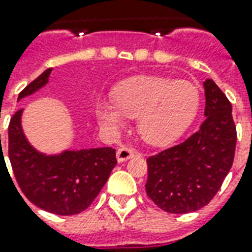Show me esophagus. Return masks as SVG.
<instances>
[{
    "mask_svg": "<svg viewBox=\"0 0 252 252\" xmlns=\"http://www.w3.org/2000/svg\"><path fill=\"white\" fill-rule=\"evenodd\" d=\"M135 150H132L129 147H121L117 150V161L119 163H123V161H126L128 159H132L133 156H135Z\"/></svg>",
    "mask_w": 252,
    "mask_h": 252,
    "instance_id": "obj_1",
    "label": "esophagus"
}]
</instances>
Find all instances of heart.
<instances>
[{
    "label": "heart",
    "mask_w": 252,
    "mask_h": 252,
    "mask_svg": "<svg viewBox=\"0 0 252 252\" xmlns=\"http://www.w3.org/2000/svg\"><path fill=\"white\" fill-rule=\"evenodd\" d=\"M113 98L98 101L97 117L102 126H120L126 116L137 117V131L152 144L178 139L196 117L200 104L192 83L152 76L133 77L117 85Z\"/></svg>",
    "instance_id": "heart-1"
}]
</instances>
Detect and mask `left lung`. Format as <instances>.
<instances>
[{"mask_svg": "<svg viewBox=\"0 0 252 252\" xmlns=\"http://www.w3.org/2000/svg\"><path fill=\"white\" fill-rule=\"evenodd\" d=\"M207 117L186 140L147 159L145 191L171 214H188L211 202L230 172L236 147L232 107L212 80L204 81Z\"/></svg>", "mask_w": 252, "mask_h": 252, "instance_id": "obj_1", "label": "left lung"}]
</instances>
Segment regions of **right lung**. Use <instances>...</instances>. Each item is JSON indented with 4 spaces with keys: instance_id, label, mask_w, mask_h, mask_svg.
Wrapping results in <instances>:
<instances>
[{
    "instance_id": "add662e5",
    "label": "right lung",
    "mask_w": 252,
    "mask_h": 252,
    "mask_svg": "<svg viewBox=\"0 0 252 252\" xmlns=\"http://www.w3.org/2000/svg\"><path fill=\"white\" fill-rule=\"evenodd\" d=\"M50 72L52 68L46 69L22 89L18 100L42 88L49 80ZM21 115L22 109H18L9 123L7 154L22 193L34 206L56 215H76L87 210L117 164L116 151L104 147L65 151L55 156L42 155L24 136Z\"/></svg>"
}]
</instances>
